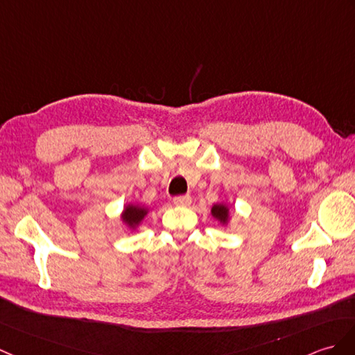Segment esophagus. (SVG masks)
Masks as SVG:
<instances>
[{
  "instance_id": "esophagus-1",
  "label": "esophagus",
  "mask_w": 355,
  "mask_h": 355,
  "mask_svg": "<svg viewBox=\"0 0 355 355\" xmlns=\"http://www.w3.org/2000/svg\"><path fill=\"white\" fill-rule=\"evenodd\" d=\"M192 202V198L189 195H180L174 198V204L180 205V207H187V205H191Z\"/></svg>"
}]
</instances>
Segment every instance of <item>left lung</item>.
<instances>
[{
  "label": "left lung",
  "instance_id": "left-lung-1",
  "mask_svg": "<svg viewBox=\"0 0 355 355\" xmlns=\"http://www.w3.org/2000/svg\"><path fill=\"white\" fill-rule=\"evenodd\" d=\"M211 216L218 219L222 225H227L230 220V209L225 204H215L211 207Z\"/></svg>",
  "mask_w": 355,
  "mask_h": 355
}]
</instances>
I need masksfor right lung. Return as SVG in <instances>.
<instances>
[{"mask_svg":"<svg viewBox=\"0 0 355 355\" xmlns=\"http://www.w3.org/2000/svg\"><path fill=\"white\" fill-rule=\"evenodd\" d=\"M148 215V209L144 207V205H135V204H128L125 209L122 211V222H125V225L131 230H136L145 216Z\"/></svg>","mask_w":355,"mask_h":355,"instance_id":"1","label":"right lung"}]
</instances>
